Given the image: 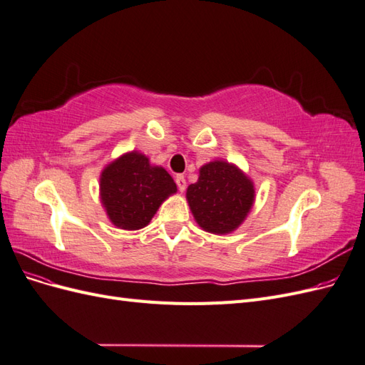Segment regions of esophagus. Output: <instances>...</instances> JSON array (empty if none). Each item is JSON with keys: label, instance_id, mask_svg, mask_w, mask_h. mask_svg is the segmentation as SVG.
I'll use <instances>...</instances> for the list:
<instances>
[{"label": "esophagus", "instance_id": "34e87169", "mask_svg": "<svg viewBox=\"0 0 365 365\" xmlns=\"http://www.w3.org/2000/svg\"><path fill=\"white\" fill-rule=\"evenodd\" d=\"M175 182H176V185H178V190L182 193L184 190H185V178L182 175H176L175 176Z\"/></svg>", "mask_w": 365, "mask_h": 365}]
</instances>
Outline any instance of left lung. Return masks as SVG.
I'll return each instance as SVG.
<instances>
[{"label": "left lung", "instance_id": "8db88e82", "mask_svg": "<svg viewBox=\"0 0 365 365\" xmlns=\"http://www.w3.org/2000/svg\"><path fill=\"white\" fill-rule=\"evenodd\" d=\"M190 212L207 233L228 235L237 230L256 201V187L236 164L213 160L200 168L195 184L187 187Z\"/></svg>", "mask_w": 365, "mask_h": 365}]
</instances>
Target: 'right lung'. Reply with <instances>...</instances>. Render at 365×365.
<instances>
[{
	"instance_id": "1",
	"label": "right lung",
	"mask_w": 365,
	"mask_h": 365,
	"mask_svg": "<svg viewBox=\"0 0 365 365\" xmlns=\"http://www.w3.org/2000/svg\"><path fill=\"white\" fill-rule=\"evenodd\" d=\"M98 195L111 224L120 230L149 225L160 205L178 192L172 176L138 150L108 163L98 182Z\"/></svg>"
}]
</instances>
